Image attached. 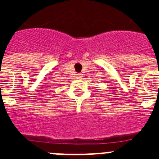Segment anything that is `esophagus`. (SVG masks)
<instances>
[{"label":"esophagus","mask_w":159,"mask_h":159,"mask_svg":"<svg viewBox=\"0 0 159 159\" xmlns=\"http://www.w3.org/2000/svg\"><path fill=\"white\" fill-rule=\"evenodd\" d=\"M76 78H78V79H81V78H82V74H80V73H79V74H77V75H76Z\"/></svg>","instance_id":"34e87169"}]
</instances>
